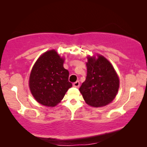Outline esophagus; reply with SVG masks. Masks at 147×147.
Masks as SVG:
<instances>
[{
  "label": "esophagus",
  "mask_w": 147,
  "mask_h": 147,
  "mask_svg": "<svg viewBox=\"0 0 147 147\" xmlns=\"http://www.w3.org/2000/svg\"><path fill=\"white\" fill-rule=\"evenodd\" d=\"M73 86H74V87H75V88H79V86H80V82L79 81H77V82H74V83L73 84Z\"/></svg>",
  "instance_id": "1"
}]
</instances>
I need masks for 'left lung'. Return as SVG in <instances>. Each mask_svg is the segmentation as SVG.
I'll return each mask as SVG.
<instances>
[{
    "label": "left lung",
    "instance_id": "8db88e82",
    "mask_svg": "<svg viewBox=\"0 0 147 147\" xmlns=\"http://www.w3.org/2000/svg\"><path fill=\"white\" fill-rule=\"evenodd\" d=\"M87 76L80 91L88 105L102 107L110 104L119 88V78L112 64L102 55L88 57Z\"/></svg>",
    "mask_w": 147,
    "mask_h": 147
}]
</instances>
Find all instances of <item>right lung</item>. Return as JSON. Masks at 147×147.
I'll list each match as a JSON object with an SVG mask.
<instances>
[{"instance_id": "right-lung-1", "label": "right lung", "mask_w": 147, "mask_h": 147, "mask_svg": "<svg viewBox=\"0 0 147 147\" xmlns=\"http://www.w3.org/2000/svg\"><path fill=\"white\" fill-rule=\"evenodd\" d=\"M63 62L55 50H51L43 53L34 65L30 74L29 88L35 99L42 105H57L72 86Z\"/></svg>"}]
</instances>
